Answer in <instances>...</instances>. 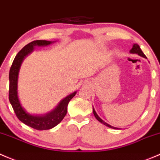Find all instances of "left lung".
Returning <instances> with one entry per match:
<instances>
[{"instance_id": "1", "label": "left lung", "mask_w": 160, "mask_h": 160, "mask_svg": "<svg viewBox=\"0 0 160 160\" xmlns=\"http://www.w3.org/2000/svg\"><path fill=\"white\" fill-rule=\"evenodd\" d=\"M129 52H130V53H131V54H137L138 55L141 56V57L145 58H146V56L144 55V53H143V52H142V50H141V48H140V47H139V44H133V45H132V48L131 50L129 51ZM92 109H93V114H94V116H95V118H96V119L98 120V122H100L102 123V124H104L105 126H108V127L112 128V129H118V128H116V127H114V126H110L109 124H108V123L105 122V121H103V120L102 119V118H100V117L98 116V114H97L96 112H95V108H92Z\"/></svg>"}]
</instances>
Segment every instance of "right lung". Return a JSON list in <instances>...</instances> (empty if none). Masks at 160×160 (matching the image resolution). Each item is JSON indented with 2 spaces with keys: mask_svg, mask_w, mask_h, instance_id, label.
Here are the masks:
<instances>
[{
  "mask_svg": "<svg viewBox=\"0 0 160 160\" xmlns=\"http://www.w3.org/2000/svg\"><path fill=\"white\" fill-rule=\"evenodd\" d=\"M52 41L37 40L28 44L17 54L9 72V101L18 118L24 124L38 130H47L60 123L66 115L70 100L76 95V91L64 98L54 109L44 115H31L22 107L18 93V82L21 65L24 59L34 50L36 46L44 47L55 43Z\"/></svg>",
  "mask_w": 160,
  "mask_h": 160,
  "instance_id": "right-lung-1",
  "label": "right lung"
}]
</instances>
